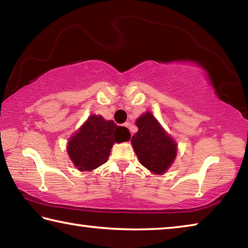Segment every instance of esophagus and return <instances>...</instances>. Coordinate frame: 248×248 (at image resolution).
Returning <instances> with one entry per match:
<instances>
[{"label": "esophagus", "mask_w": 248, "mask_h": 248, "mask_svg": "<svg viewBox=\"0 0 248 248\" xmlns=\"http://www.w3.org/2000/svg\"><path fill=\"white\" fill-rule=\"evenodd\" d=\"M124 127L127 128L128 130H130V128H131V124H130V123H125V124H124ZM131 136H132V134H131Z\"/></svg>", "instance_id": "1"}]
</instances>
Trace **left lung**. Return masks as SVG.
I'll return each mask as SVG.
<instances>
[{"instance_id":"8db88e82","label":"left lung","mask_w":248,"mask_h":248,"mask_svg":"<svg viewBox=\"0 0 248 248\" xmlns=\"http://www.w3.org/2000/svg\"><path fill=\"white\" fill-rule=\"evenodd\" d=\"M138 132L131 139L138 158L145 169L155 175H163L177 155V143L167 133L151 111L136 120Z\"/></svg>"}]
</instances>
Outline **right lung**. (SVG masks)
<instances>
[{"label":"right lung","instance_id":"1","mask_svg":"<svg viewBox=\"0 0 248 248\" xmlns=\"http://www.w3.org/2000/svg\"><path fill=\"white\" fill-rule=\"evenodd\" d=\"M130 137L127 128L105 120L100 115H92L70 137L66 151L78 170L91 171L107 162L115 142L128 141Z\"/></svg>","mask_w":248,"mask_h":248}]
</instances>
